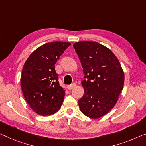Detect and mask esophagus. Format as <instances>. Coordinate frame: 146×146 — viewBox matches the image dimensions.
Segmentation results:
<instances>
[{
	"instance_id": "obj_1",
	"label": "esophagus",
	"mask_w": 146,
	"mask_h": 146,
	"mask_svg": "<svg viewBox=\"0 0 146 146\" xmlns=\"http://www.w3.org/2000/svg\"><path fill=\"white\" fill-rule=\"evenodd\" d=\"M76 86V83H73V84H72L70 86H67V89H69V90H71V89H72L73 88H74V87Z\"/></svg>"
}]
</instances>
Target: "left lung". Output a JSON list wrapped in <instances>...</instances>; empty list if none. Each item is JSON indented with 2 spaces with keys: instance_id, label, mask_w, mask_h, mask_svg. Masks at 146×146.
I'll use <instances>...</instances> for the list:
<instances>
[{
  "instance_id": "8db88e82",
  "label": "left lung",
  "mask_w": 146,
  "mask_h": 146,
  "mask_svg": "<svg viewBox=\"0 0 146 146\" xmlns=\"http://www.w3.org/2000/svg\"><path fill=\"white\" fill-rule=\"evenodd\" d=\"M80 60L85 80L84 95L78 100L81 111L97 119L115 106L124 85V72L112 51L96 42H79L73 45Z\"/></svg>"
}]
</instances>
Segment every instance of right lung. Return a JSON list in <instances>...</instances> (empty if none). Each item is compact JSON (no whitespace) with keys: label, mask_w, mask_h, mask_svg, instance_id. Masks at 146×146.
Wrapping results in <instances>:
<instances>
[{"label":"right lung","mask_w":146,"mask_h":146,"mask_svg":"<svg viewBox=\"0 0 146 146\" xmlns=\"http://www.w3.org/2000/svg\"><path fill=\"white\" fill-rule=\"evenodd\" d=\"M69 42H53L39 47L25 62L21 87L27 102L42 116L50 115L61 106L65 91L59 86L55 64Z\"/></svg>","instance_id":"obj_1"}]
</instances>
